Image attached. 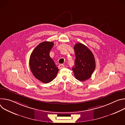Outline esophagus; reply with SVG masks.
I'll list each match as a JSON object with an SVG mask.
<instances>
[{
	"label": "esophagus",
	"instance_id": "34e87169",
	"mask_svg": "<svg viewBox=\"0 0 125 125\" xmlns=\"http://www.w3.org/2000/svg\"><path fill=\"white\" fill-rule=\"evenodd\" d=\"M64 65H63V64H59V65H58V68L59 69H62V68H64Z\"/></svg>",
	"mask_w": 125,
	"mask_h": 125
}]
</instances>
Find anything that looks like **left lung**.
<instances>
[{
	"mask_svg": "<svg viewBox=\"0 0 125 125\" xmlns=\"http://www.w3.org/2000/svg\"><path fill=\"white\" fill-rule=\"evenodd\" d=\"M76 59L72 68L76 78L84 81L90 79L95 68V61L92 52L85 45L76 43L74 46Z\"/></svg>",
	"mask_w": 125,
	"mask_h": 125,
	"instance_id": "obj_1",
	"label": "left lung"
}]
</instances>
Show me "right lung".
<instances>
[{"label": "right lung", "mask_w": 125, "mask_h": 125, "mask_svg": "<svg viewBox=\"0 0 125 125\" xmlns=\"http://www.w3.org/2000/svg\"><path fill=\"white\" fill-rule=\"evenodd\" d=\"M53 45L52 42H42L34 49L30 56L29 65L31 72L35 78L45 83L55 79L59 71L49 55Z\"/></svg>", "instance_id": "obj_1"}]
</instances>
